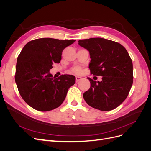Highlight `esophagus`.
Segmentation results:
<instances>
[{
	"instance_id": "esophagus-1",
	"label": "esophagus",
	"mask_w": 151,
	"mask_h": 151,
	"mask_svg": "<svg viewBox=\"0 0 151 151\" xmlns=\"http://www.w3.org/2000/svg\"><path fill=\"white\" fill-rule=\"evenodd\" d=\"M82 79V78L81 77H78V76H76V83H78L79 81H80Z\"/></svg>"
}]
</instances>
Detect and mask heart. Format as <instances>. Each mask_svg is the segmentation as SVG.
<instances>
[{
	"mask_svg": "<svg viewBox=\"0 0 151 151\" xmlns=\"http://www.w3.org/2000/svg\"><path fill=\"white\" fill-rule=\"evenodd\" d=\"M81 71H82V70H81V68L80 67H76V68H74V69H73V72L76 73V74H81Z\"/></svg>",
	"mask_w": 151,
	"mask_h": 151,
	"instance_id": "obj_1",
	"label": "heart"
}]
</instances>
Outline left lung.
I'll use <instances>...</instances> for the list:
<instances>
[{"label":"left lung","mask_w":151,"mask_h":151,"mask_svg":"<svg viewBox=\"0 0 151 151\" xmlns=\"http://www.w3.org/2000/svg\"><path fill=\"white\" fill-rule=\"evenodd\" d=\"M79 45L89 51L91 74L101 76V82L88 77L89 89L83 98L90 106L101 111H110L127 98L133 84V64L124 47L101 38L79 40Z\"/></svg>","instance_id":"left-lung-1"}]
</instances>
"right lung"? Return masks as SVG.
Returning <instances> with one entry per match:
<instances>
[{"mask_svg": "<svg viewBox=\"0 0 151 151\" xmlns=\"http://www.w3.org/2000/svg\"><path fill=\"white\" fill-rule=\"evenodd\" d=\"M75 40L39 38L26 43L17 57L15 81L22 98L40 111L60 106L68 88L76 83L72 75L55 78L50 73L54 63H60L64 48Z\"/></svg>", "mask_w": 151, "mask_h": 151, "instance_id": "obj_1", "label": "right lung"}]
</instances>
